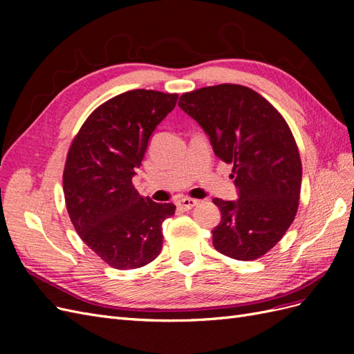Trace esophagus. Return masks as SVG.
Masks as SVG:
<instances>
[{
  "label": "esophagus",
  "instance_id": "esophagus-1",
  "mask_svg": "<svg viewBox=\"0 0 354 354\" xmlns=\"http://www.w3.org/2000/svg\"><path fill=\"white\" fill-rule=\"evenodd\" d=\"M198 203H199V202H198L196 199H192V198H183V199L177 201V207H178V208H181V209L187 211V209H192L194 207H196Z\"/></svg>",
  "mask_w": 354,
  "mask_h": 354
}]
</instances>
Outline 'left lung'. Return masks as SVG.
<instances>
[{"label": "left lung", "mask_w": 354, "mask_h": 354, "mask_svg": "<svg viewBox=\"0 0 354 354\" xmlns=\"http://www.w3.org/2000/svg\"><path fill=\"white\" fill-rule=\"evenodd\" d=\"M178 106L202 127L214 153L233 165L239 198L212 201L221 211L214 248L234 260L259 259L297 214L303 169L291 130L269 102L238 84L186 93Z\"/></svg>", "instance_id": "left-lung-1"}]
</instances>
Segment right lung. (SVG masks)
<instances>
[{
  "mask_svg": "<svg viewBox=\"0 0 354 354\" xmlns=\"http://www.w3.org/2000/svg\"><path fill=\"white\" fill-rule=\"evenodd\" d=\"M177 94L131 90L99 106L73 138L63 192L75 230L120 270L138 269L162 250V223L174 203H156L133 186L149 140L174 109Z\"/></svg>",
  "mask_w": 354,
  "mask_h": 354,
  "instance_id": "obj_1",
  "label": "right lung"
}]
</instances>
